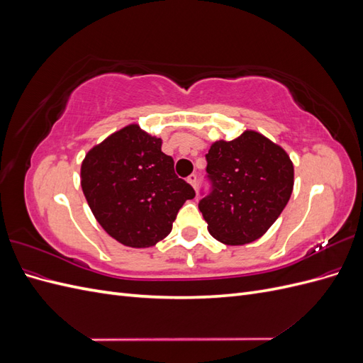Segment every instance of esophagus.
Segmentation results:
<instances>
[{"label":"esophagus","instance_id":"1","mask_svg":"<svg viewBox=\"0 0 363 363\" xmlns=\"http://www.w3.org/2000/svg\"><path fill=\"white\" fill-rule=\"evenodd\" d=\"M188 182L192 184V188H196V182H199V177H196V174H191L188 177Z\"/></svg>","mask_w":363,"mask_h":363}]
</instances>
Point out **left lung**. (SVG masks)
Returning <instances> with one entry per match:
<instances>
[{"mask_svg":"<svg viewBox=\"0 0 363 363\" xmlns=\"http://www.w3.org/2000/svg\"><path fill=\"white\" fill-rule=\"evenodd\" d=\"M211 184L199 203L208 233L227 245L259 239L286 207L294 188V164L281 147L247 130L233 140H218L206 155Z\"/></svg>","mask_w":363,"mask_h":363,"instance_id":"obj_1","label":"left lung"}]
</instances>
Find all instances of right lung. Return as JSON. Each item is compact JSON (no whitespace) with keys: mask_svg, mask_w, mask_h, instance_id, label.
<instances>
[{"mask_svg":"<svg viewBox=\"0 0 363 363\" xmlns=\"http://www.w3.org/2000/svg\"><path fill=\"white\" fill-rule=\"evenodd\" d=\"M82 189L96 221L118 242L133 248L156 245L195 191L174 172L162 140L136 124L124 127L87 152Z\"/></svg>","mask_w":363,"mask_h":363,"instance_id":"right-lung-1","label":"right lung"}]
</instances>
